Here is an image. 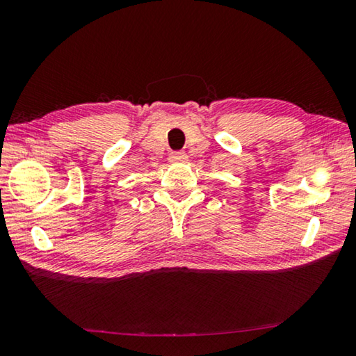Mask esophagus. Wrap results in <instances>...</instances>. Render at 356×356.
<instances>
[{
  "instance_id": "1",
  "label": "esophagus",
  "mask_w": 356,
  "mask_h": 356,
  "mask_svg": "<svg viewBox=\"0 0 356 356\" xmlns=\"http://www.w3.org/2000/svg\"><path fill=\"white\" fill-rule=\"evenodd\" d=\"M188 160V156H186L185 152H171L170 154V161H172V163H184V161Z\"/></svg>"
}]
</instances>
